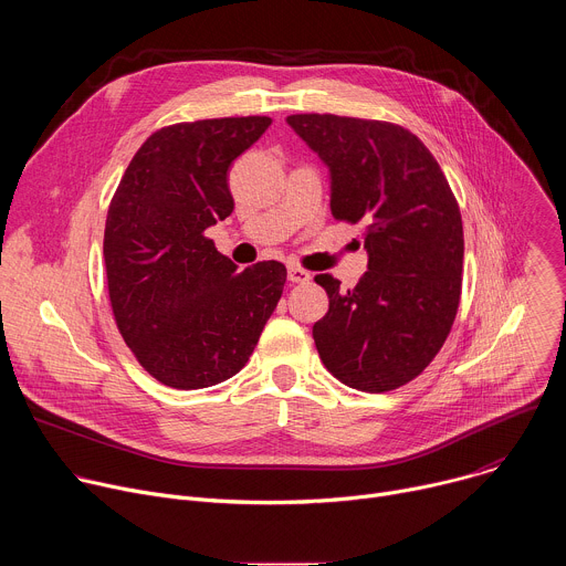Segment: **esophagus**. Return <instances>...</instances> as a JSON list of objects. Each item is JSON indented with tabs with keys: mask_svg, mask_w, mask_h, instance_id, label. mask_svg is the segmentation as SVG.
<instances>
[{
	"mask_svg": "<svg viewBox=\"0 0 566 566\" xmlns=\"http://www.w3.org/2000/svg\"><path fill=\"white\" fill-rule=\"evenodd\" d=\"M289 280L293 282V284H308L311 282V273L308 271H304V269H300V266H289Z\"/></svg>",
	"mask_w": 566,
	"mask_h": 566,
	"instance_id": "obj_1",
	"label": "esophagus"
}]
</instances>
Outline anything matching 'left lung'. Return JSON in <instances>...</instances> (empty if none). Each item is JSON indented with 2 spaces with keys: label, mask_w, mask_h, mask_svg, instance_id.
Masks as SVG:
<instances>
[{
  "label": "left lung",
  "mask_w": 566,
  "mask_h": 566,
  "mask_svg": "<svg viewBox=\"0 0 566 566\" xmlns=\"http://www.w3.org/2000/svg\"><path fill=\"white\" fill-rule=\"evenodd\" d=\"M286 123L329 170L336 219L363 226L369 264L352 291L315 275L329 295L313 325L325 367L360 391L417 378L443 347L457 315L463 226L430 149L382 120L295 114Z\"/></svg>",
  "instance_id": "8db88e82"
}]
</instances>
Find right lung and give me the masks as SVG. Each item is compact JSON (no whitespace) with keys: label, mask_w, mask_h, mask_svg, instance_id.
<instances>
[{"label":"right lung","mask_w":566,"mask_h":566,"mask_svg":"<svg viewBox=\"0 0 566 566\" xmlns=\"http://www.w3.org/2000/svg\"><path fill=\"white\" fill-rule=\"evenodd\" d=\"M269 116L179 123L134 154L105 223L116 325L138 363L175 389H201L244 367L286 282L280 262L237 273L203 232L232 208L228 168Z\"/></svg>","instance_id":"add662e5"}]
</instances>
